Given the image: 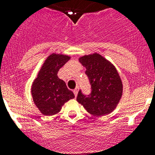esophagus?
Returning a JSON list of instances; mask_svg holds the SVG:
<instances>
[{"mask_svg":"<svg viewBox=\"0 0 155 155\" xmlns=\"http://www.w3.org/2000/svg\"><path fill=\"white\" fill-rule=\"evenodd\" d=\"M78 87H77V88H75V89L74 90V93L75 96H77V95H78Z\"/></svg>","mask_w":155,"mask_h":155,"instance_id":"1","label":"esophagus"}]
</instances>
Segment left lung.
Returning a JSON list of instances; mask_svg holds the SVG:
<instances>
[{"mask_svg":"<svg viewBox=\"0 0 155 155\" xmlns=\"http://www.w3.org/2000/svg\"><path fill=\"white\" fill-rule=\"evenodd\" d=\"M80 62L86 68L91 85L88 94L78 91L77 101L94 116H105L116 108L123 93V84L114 66L97 53L84 56Z\"/></svg>","mask_w":155,"mask_h":155,"instance_id":"obj_1","label":"left lung"}]
</instances>
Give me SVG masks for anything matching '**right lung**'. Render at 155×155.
<instances>
[{
  "mask_svg": "<svg viewBox=\"0 0 155 155\" xmlns=\"http://www.w3.org/2000/svg\"><path fill=\"white\" fill-rule=\"evenodd\" d=\"M70 59L68 56L52 54L48 57L31 87L33 101L45 116H53L62 105L74 98L73 91L57 77V72Z\"/></svg>",
  "mask_w": 155,
  "mask_h": 155,
  "instance_id": "1",
  "label": "right lung"
}]
</instances>
